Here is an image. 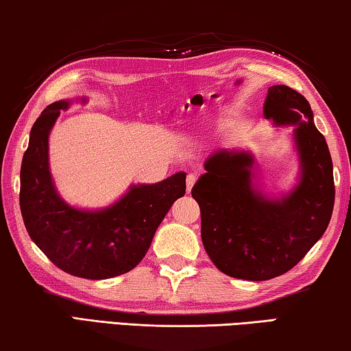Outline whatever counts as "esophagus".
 <instances>
[{
    "instance_id": "1",
    "label": "esophagus",
    "mask_w": 351,
    "mask_h": 351,
    "mask_svg": "<svg viewBox=\"0 0 351 351\" xmlns=\"http://www.w3.org/2000/svg\"><path fill=\"white\" fill-rule=\"evenodd\" d=\"M195 182H197V175H193V173L187 175V192H190V190L193 189Z\"/></svg>"
}]
</instances>
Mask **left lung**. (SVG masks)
I'll return each mask as SVG.
<instances>
[{"mask_svg": "<svg viewBox=\"0 0 351 351\" xmlns=\"http://www.w3.org/2000/svg\"><path fill=\"white\" fill-rule=\"evenodd\" d=\"M263 114L277 125H297L300 181L282 199H266L252 187L254 158L217 150L192 189L201 210V239L217 268L243 280H269L305 257L328 228L335 180L328 145L314 127L308 100L287 85L268 88Z\"/></svg>", "mask_w": 351, "mask_h": 351, "instance_id": "left-lung-1", "label": "left lung"}]
</instances>
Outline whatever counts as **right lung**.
<instances>
[{
	"label": "right lung",
	"instance_id": "add662e5",
	"mask_svg": "<svg viewBox=\"0 0 351 351\" xmlns=\"http://www.w3.org/2000/svg\"><path fill=\"white\" fill-rule=\"evenodd\" d=\"M68 105L66 100L51 104L34 123L20 171V209L29 237L57 268L104 280L125 274L144 258L158 226L186 193V173L133 186L108 209L69 207L56 192L47 162L49 132Z\"/></svg>",
	"mask_w": 351,
	"mask_h": 351
}]
</instances>
